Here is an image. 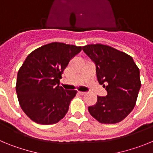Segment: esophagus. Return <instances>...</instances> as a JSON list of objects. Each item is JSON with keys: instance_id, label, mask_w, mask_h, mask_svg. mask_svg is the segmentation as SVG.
Masks as SVG:
<instances>
[{"instance_id": "obj_1", "label": "esophagus", "mask_w": 153, "mask_h": 153, "mask_svg": "<svg viewBox=\"0 0 153 153\" xmlns=\"http://www.w3.org/2000/svg\"><path fill=\"white\" fill-rule=\"evenodd\" d=\"M78 93H79V94H80V95H85V94H86V92H80V91H79L78 92Z\"/></svg>"}]
</instances>
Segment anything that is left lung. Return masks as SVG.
Masks as SVG:
<instances>
[{
    "mask_svg": "<svg viewBox=\"0 0 153 153\" xmlns=\"http://www.w3.org/2000/svg\"><path fill=\"white\" fill-rule=\"evenodd\" d=\"M83 51L95 63L99 83L107 91L106 97L97 96L89 113L101 123L121 122L136 105L141 86L140 70L132 56L110 46L88 44Z\"/></svg>",
    "mask_w": 153,
    "mask_h": 153,
    "instance_id": "obj_1",
    "label": "left lung"
}]
</instances>
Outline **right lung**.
I'll use <instances>...</instances> for the list:
<instances>
[{
  "label": "right lung",
  "instance_id": "right-lung-1",
  "mask_svg": "<svg viewBox=\"0 0 153 153\" xmlns=\"http://www.w3.org/2000/svg\"><path fill=\"white\" fill-rule=\"evenodd\" d=\"M82 47L53 42L31 52L17 73L16 92L25 114L42 125L58 123L65 117L76 90L59 86L64 69Z\"/></svg>",
  "mask_w": 153,
  "mask_h": 153
}]
</instances>
